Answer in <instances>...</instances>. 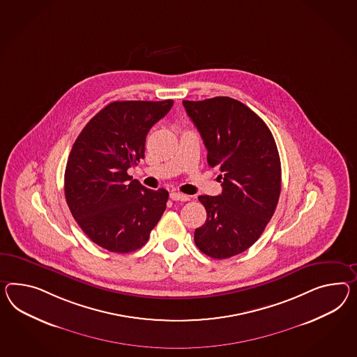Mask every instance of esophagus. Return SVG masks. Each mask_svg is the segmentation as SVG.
I'll return each mask as SVG.
<instances>
[{"label":"esophagus","instance_id":"obj_1","mask_svg":"<svg viewBox=\"0 0 357 357\" xmlns=\"http://www.w3.org/2000/svg\"><path fill=\"white\" fill-rule=\"evenodd\" d=\"M172 201H189V197L185 194H180V192H172L169 194Z\"/></svg>","mask_w":357,"mask_h":357}]
</instances>
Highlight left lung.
Wrapping results in <instances>:
<instances>
[{"mask_svg":"<svg viewBox=\"0 0 357 357\" xmlns=\"http://www.w3.org/2000/svg\"><path fill=\"white\" fill-rule=\"evenodd\" d=\"M218 167L222 192L199 195L206 222L194 242L203 254L228 259L252 246L275 213L281 192V162L272 132L255 112L229 97L183 101Z\"/></svg>","mask_w":357,"mask_h":357,"instance_id":"8db88e82","label":"left lung"}]
</instances>
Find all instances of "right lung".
<instances>
[{
    "mask_svg": "<svg viewBox=\"0 0 357 357\" xmlns=\"http://www.w3.org/2000/svg\"><path fill=\"white\" fill-rule=\"evenodd\" d=\"M172 106V100L111 102L73 144L64 172L66 201L82 231L107 251L141 248L165 212L168 192L130 181L127 171L144 159L149 130Z\"/></svg>",
    "mask_w": 357,
    "mask_h": 357,
    "instance_id": "add662e5",
    "label": "right lung"
}]
</instances>
